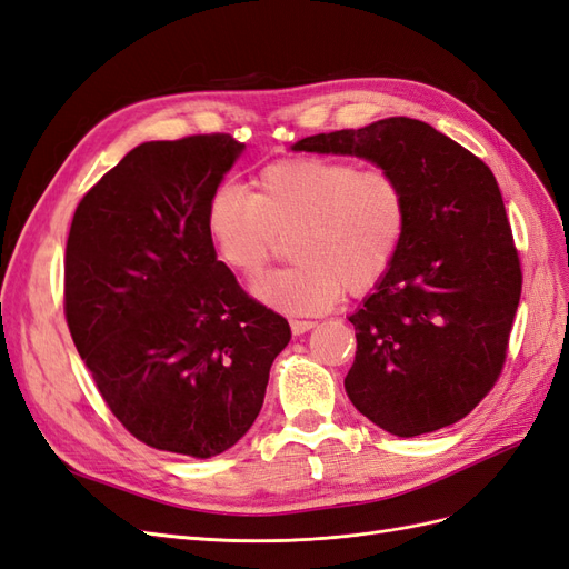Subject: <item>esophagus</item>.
Instances as JSON below:
<instances>
[{
  "label": "esophagus",
  "instance_id": "1",
  "mask_svg": "<svg viewBox=\"0 0 569 569\" xmlns=\"http://www.w3.org/2000/svg\"><path fill=\"white\" fill-rule=\"evenodd\" d=\"M289 325H291V332L295 335H303V332H308V330H313L316 327V322L313 320H289Z\"/></svg>",
  "mask_w": 569,
  "mask_h": 569
}]
</instances>
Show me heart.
Listing matches in <instances>:
<instances>
[{
	"instance_id": "heart-1",
	"label": "heart",
	"mask_w": 569,
	"mask_h": 569,
	"mask_svg": "<svg viewBox=\"0 0 569 569\" xmlns=\"http://www.w3.org/2000/svg\"><path fill=\"white\" fill-rule=\"evenodd\" d=\"M408 192L389 168L349 159L297 157L268 163L253 197L222 184L206 203V232L232 272L253 280L291 239L295 266L253 284V295L289 316L330 311L343 291L363 297L401 253Z\"/></svg>"
}]
</instances>
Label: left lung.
I'll return each instance as SVG.
<instances>
[{"label": "left lung", "mask_w": 569, "mask_h": 569, "mask_svg": "<svg viewBox=\"0 0 569 569\" xmlns=\"http://www.w3.org/2000/svg\"><path fill=\"white\" fill-rule=\"evenodd\" d=\"M295 151L393 170L408 192L399 258L349 320L351 403L396 437L462 420L501 377L522 295L520 256L489 166L416 118L313 134Z\"/></svg>", "instance_id": "obj_1"}]
</instances>
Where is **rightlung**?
Listing matches in <instances>:
<instances>
[{"mask_svg":"<svg viewBox=\"0 0 569 569\" xmlns=\"http://www.w3.org/2000/svg\"><path fill=\"white\" fill-rule=\"evenodd\" d=\"M242 149L220 132L134 147L80 199L68 232V330L101 399L151 449L228 451L291 337L206 232V203Z\"/></svg>","mask_w":569,"mask_h":569,"instance_id":"obj_1","label":"right lung"}]
</instances>
